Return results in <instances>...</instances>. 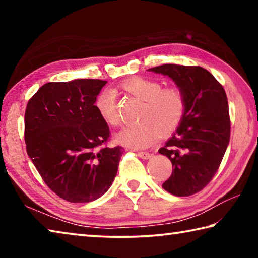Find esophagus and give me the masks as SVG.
<instances>
[{"label": "esophagus", "mask_w": 258, "mask_h": 258, "mask_svg": "<svg viewBox=\"0 0 258 258\" xmlns=\"http://www.w3.org/2000/svg\"><path fill=\"white\" fill-rule=\"evenodd\" d=\"M137 155L139 157H141V158H143V159H149L151 157L149 152H147V151H137Z\"/></svg>", "instance_id": "esophagus-1"}]
</instances>
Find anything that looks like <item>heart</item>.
I'll return each mask as SVG.
<instances>
[{
	"label": "heart",
	"mask_w": 258,
	"mask_h": 258,
	"mask_svg": "<svg viewBox=\"0 0 258 258\" xmlns=\"http://www.w3.org/2000/svg\"><path fill=\"white\" fill-rule=\"evenodd\" d=\"M126 93L143 101L139 120L141 123L121 130L116 141L123 146L146 148L161 137L173 134L181 125L186 111L184 91L178 85L163 87L160 82L142 76H134L120 83ZM94 108L104 123L110 126L119 124L115 94L106 90L94 100Z\"/></svg>",
	"instance_id": "heart-1"
}]
</instances>
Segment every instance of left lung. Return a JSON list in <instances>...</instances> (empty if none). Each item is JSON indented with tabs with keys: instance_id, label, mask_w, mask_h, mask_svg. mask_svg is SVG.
<instances>
[{
	"instance_id": "obj_1",
	"label": "left lung",
	"mask_w": 258,
	"mask_h": 258,
	"mask_svg": "<svg viewBox=\"0 0 258 258\" xmlns=\"http://www.w3.org/2000/svg\"><path fill=\"white\" fill-rule=\"evenodd\" d=\"M148 71L169 76L185 93L184 118L159 154L174 167L163 187L187 197L212 181L223 159L231 131L228 98L221 83L203 67L168 63Z\"/></svg>"
}]
</instances>
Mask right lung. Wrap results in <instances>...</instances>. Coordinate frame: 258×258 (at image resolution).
Returning <instances> with one entry per match:
<instances>
[{"instance_id":"1","label":"right lung","mask_w":258,"mask_h":258,"mask_svg":"<svg viewBox=\"0 0 258 258\" xmlns=\"http://www.w3.org/2000/svg\"><path fill=\"white\" fill-rule=\"evenodd\" d=\"M107 81L50 82L29 99L25 142L43 181L69 203H90L112 184L123 147L109 148L110 131L94 108Z\"/></svg>"}]
</instances>
